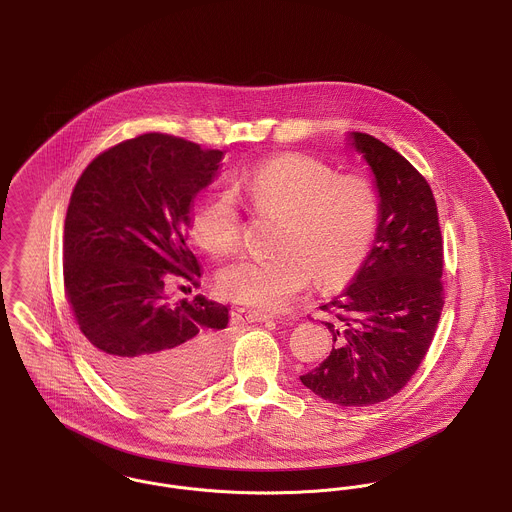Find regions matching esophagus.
Listing matches in <instances>:
<instances>
[{
  "label": "esophagus",
  "instance_id": "1",
  "mask_svg": "<svg viewBox=\"0 0 512 512\" xmlns=\"http://www.w3.org/2000/svg\"><path fill=\"white\" fill-rule=\"evenodd\" d=\"M242 321L246 323H266V321H272L274 315L270 313H262V311H244V309H238L236 313Z\"/></svg>",
  "mask_w": 512,
  "mask_h": 512
}]
</instances>
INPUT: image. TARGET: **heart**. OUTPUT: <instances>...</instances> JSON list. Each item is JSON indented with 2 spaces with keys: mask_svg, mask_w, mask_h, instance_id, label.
<instances>
[{
  "mask_svg": "<svg viewBox=\"0 0 512 512\" xmlns=\"http://www.w3.org/2000/svg\"><path fill=\"white\" fill-rule=\"evenodd\" d=\"M238 197L260 217H279L278 254L244 258L217 279L219 291L236 303L279 309L317 276L336 289L354 278L370 250L379 223L372 182L334 170L307 154L274 156L231 180V191L205 199L191 215V236L213 256H229L242 242Z\"/></svg>",
  "mask_w": 512,
  "mask_h": 512,
  "instance_id": "b5f03b06",
  "label": "heart"
}]
</instances>
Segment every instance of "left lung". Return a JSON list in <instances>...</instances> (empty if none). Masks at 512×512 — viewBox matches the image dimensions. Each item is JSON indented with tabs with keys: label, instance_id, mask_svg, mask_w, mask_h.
Returning a JSON list of instances; mask_svg holds the SVG:
<instances>
[{
	"label": "left lung",
	"instance_id": "left-lung-1",
	"mask_svg": "<svg viewBox=\"0 0 512 512\" xmlns=\"http://www.w3.org/2000/svg\"><path fill=\"white\" fill-rule=\"evenodd\" d=\"M352 139L375 174L379 227L354 283L321 307L332 315V350L301 381L334 405L368 407L397 395L432 344L444 307V240L419 170L372 135Z\"/></svg>",
	"mask_w": 512,
	"mask_h": 512
}]
</instances>
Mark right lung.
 <instances>
[{"instance_id":"add662e5","label":"right lung","mask_w":512,"mask_h":512,"mask_svg":"<svg viewBox=\"0 0 512 512\" xmlns=\"http://www.w3.org/2000/svg\"><path fill=\"white\" fill-rule=\"evenodd\" d=\"M221 150L144 133L97 154L64 221V293L99 373L127 399L164 405L217 372L229 309L197 295L170 303L164 281L199 285L187 246L191 199Z\"/></svg>"}]
</instances>
